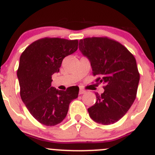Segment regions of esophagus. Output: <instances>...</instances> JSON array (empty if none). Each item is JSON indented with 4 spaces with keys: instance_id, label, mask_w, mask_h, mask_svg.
<instances>
[{
    "instance_id": "esophagus-1",
    "label": "esophagus",
    "mask_w": 155,
    "mask_h": 155,
    "mask_svg": "<svg viewBox=\"0 0 155 155\" xmlns=\"http://www.w3.org/2000/svg\"><path fill=\"white\" fill-rule=\"evenodd\" d=\"M86 93V91H85L84 90H83V89H80V91H79V94H83Z\"/></svg>"
}]
</instances>
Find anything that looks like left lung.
I'll list each match as a JSON object with an SVG mask.
<instances>
[{
    "label": "left lung",
    "mask_w": 155,
    "mask_h": 155,
    "mask_svg": "<svg viewBox=\"0 0 155 155\" xmlns=\"http://www.w3.org/2000/svg\"><path fill=\"white\" fill-rule=\"evenodd\" d=\"M79 50L90 61L93 74L104 84V91L95 94L97 101L87 109L89 116L99 124H114L136 98L140 74L135 58L125 47L107 38L80 40Z\"/></svg>",
    "instance_id": "left-lung-1"
}]
</instances>
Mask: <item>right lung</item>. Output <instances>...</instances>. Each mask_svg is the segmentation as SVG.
I'll return each instance as SVG.
<instances>
[{"instance_id": "1", "label": "right lung", "mask_w": 155, "mask_h": 155, "mask_svg": "<svg viewBox=\"0 0 155 155\" xmlns=\"http://www.w3.org/2000/svg\"><path fill=\"white\" fill-rule=\"evenodd\" d=\"M78 40L42 38L30 45L20 58L17 75L21 97L31 115L46 126L59 124L67 116L69 104L78 96L79 87L60 91L51 86L62 61L78 50Z\"/></svg>"}]
</instances>
